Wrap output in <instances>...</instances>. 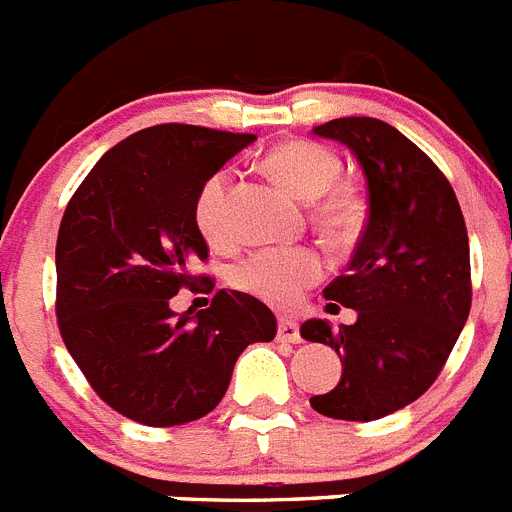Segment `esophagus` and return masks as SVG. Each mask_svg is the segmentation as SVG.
Returning <instances> with one entry per match:
<instances>
[{
  "mask_svg": "<svg viewBox=\"0 0 512 512\" xmlns=\"http://www.w3.org/2000/svg\"><path fill=\"white\" fill-rule=\"evenodd\" d=\"M278 341L286 343H299L302 341V333H299V325H296L291 317H281L278 320Z\"/></svg>",
  "mask_w": 512,
  "mask_h": 512,
  "instance_id": "esophagus-1",
  "label": "esophagus"
}]
</instances>
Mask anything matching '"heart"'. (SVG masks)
Returning a JSON list of instances; mask_svg holds the SVG:
<instances>
[{"label":"heart","instance_id":"b5f03b06","mask_svg":"<svg viewBox=\"0 0 512 512\" xmlns=\"http://www.w3.org/2000/svg\"><path fill=\"white\" fill-rule=\"evenodd\" d=\"M265 169L299 200H312L309 218L330 242H351L364 223V203L356 190L336 184L341 158L333 150L309 140H291L265 156ZM229 171H216L203 182L195 197V223L210 244L231 242L229 223ZM325 273V260L315 247H265L231 268L229 281L244 294H252L276 307L299 302L309 286Z\"/></svg>","mask_w":512,"mask_h":512}]
</instances>
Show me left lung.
I'll use <instances>...</instances> for the list:
<instances>
[{
	"label": "left lung",
	"instance_id": "8db88e82",
	"mask_svg": "<svg viewBox=\"0 0 512 512\" xmlns=\"http://www.w3.org/2000/svg\"><path fill=\"white\" fill-rule=\"evenodd\" d=\"M315 135L354 153L369 213L346 276L322 291L356 309V322L302 325V338L328 343L343 364L336 388L309 403L330 419L372 422L427 393L461 336L471 309L466 221L435 161L388 122L343 117Z\"/></svg>",
	"mask_w": 512,
	"mask_h": 512
}]
</instances>
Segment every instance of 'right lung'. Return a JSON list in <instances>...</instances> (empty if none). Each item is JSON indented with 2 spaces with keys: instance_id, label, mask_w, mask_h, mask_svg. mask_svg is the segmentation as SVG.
<instances>
[{
  "instance_id": "right-lung-1",
  "label": "right lung",
  "mask_w": 512,
  "mask_h": 512,
  "mask_svg": "<svg viewBox=\"0 0 512 512\" xmlns=\"http://www.w3.org/2000/svg\"><path fill=\"white\" fill-rule=\"evenodd\" d=\"M252 140L156 124L103 153L64 210L59 333L98 398L132 422L174 427L210 414L239 354L276 338V315L242 291H216L200 312L169 307L205 278L192 273L208 260L197 190Z\"/></svg>"
}]
</instances>
